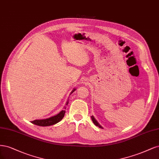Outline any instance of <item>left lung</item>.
Segmentation results:
<instances>
[{"label": "left lung", "instance_id": "8db88e82", "mask_svg": "<svg viewBox=\"0 0 159 159\" xmlns=\"http://www.w3.org/2000/svg\"><path fill=\"white\" fill-rule=\"evenodd\" d=\"M91 119H92V120H93V123H94V124L95 125L98 126V127L101 128V129H103V127H102V126L100 125L99 123H98V121H97V120L95 119V117H94L93 116H91Z\"/></svg>", "mask_w": 159, "mask_h": 159}]
</instances>
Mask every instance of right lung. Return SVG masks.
Here are the masks:
<instances>
[{
    "label": "right lung",
    "instance_id": "1",
    "mask_svg": "<svg viewBox=\"0 0 159 159\" xmlns=\"http://www.w3.org/2000/svg\"><path fill=\"white\" fill-rule=\"evenodd\" d=\"M76 90V89H73V90H72V92L70 93V94H72L73 92H75ZM69 104V100H67L66 103V106ZM66 107H64V109H66ZM61 110L59 114H56L55 116H53L50 117H48V118H46V119H43V120H34L32 121V124L36 125H39V126H50V125H54L55 124H57V123L59 122L63 118V117L65 116V110Z\"/></svg>",
    "mask_w": 159,
    "mask_h": 159
}]
</instances>
